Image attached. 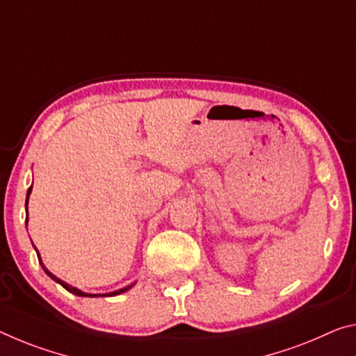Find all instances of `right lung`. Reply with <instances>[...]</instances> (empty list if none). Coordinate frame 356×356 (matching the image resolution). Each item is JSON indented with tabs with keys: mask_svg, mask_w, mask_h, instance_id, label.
<instances>
[{
	"mask_svg": "<svg viewBox=\"0 0 356 356\" xmlns=\"http://www.w3.org/2000/svg\"><path fill=\"white\" fill-rule=\"evenodd\" d=\"M31 188H33V185L30 188H28V191H26V201H25V211H26V218H25V225H28V198H30V193H31ZM38 252V250H36ZM38 258H39V263H41V266H42V269H44V273H46L50 279L52 280H55L56 284H60L61 286H63V289H66L67 291L70 293H72V295H76V296H87V298H98V296H117V295H120V293H125V291H128L129 289H131V286L136 284V282H134V284H131V285H128V286H123V289H120V290H115V291H109V293H86V291H82V290H79V289H76V286H72V285H70V284H66V282H63L61 279H58L56 277V275H54L52 273H50V270L44 266V263H42V259H41V257H39V252H38Z\"/></svg>",
	"mask_w": 356,
	"mask_h": 356,
	"instance_id": "add662e5",
	"label": "right lung"
}]
</instances>
